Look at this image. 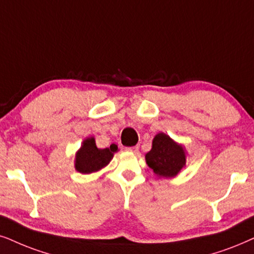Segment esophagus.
Instances as JSON below:
<instances>
[{
	"instance_id": "1",
	"label": "esophagus",
	"mask_w": 254,
	"mask_h": 254,
	"mask_svg": "<svg viewBox=\"0 0 254 254\" xmlns=\"http://www.w3.org/2000/svg\"><path fill=\"white\" fill-rule=\"evenodd\" d=\"M138 149H139V146H138V145H136V146H129V147H127V151H131V152H137Z\"/></svg>"
}]
</instances>
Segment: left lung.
<instances>
[{"label":"left lung","instance_id":"left-lung-1","mask_svg":"<svg viewBox=\"0 0 254 254\" xmlns=\"http://www.w3.org/2000/svg\"><path fill=\"white\" fill-rule=\"evenodd\" d=\"M146 164L159 177H175L185 165V152L168 134L160 132L153 138L152 149L145 155Z\"/></svg>","mask_w":254,"mask_h":254}]
</instances>
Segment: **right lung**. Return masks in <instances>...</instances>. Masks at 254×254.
Returning a JSON list of instances; mask_svg holds the SVG:
<instances>
[{
  "label": "right lung",
  "instance_id": "obj_1",
  "mask_svg": "<svg viewBox=\"0 0 254 254\" xmlns=\"http://www.w3.org/2000/svg\"><path fill=\"white\" fill-rule=\"evenodd\" d=\"M117 151V145L112 144L107 149H98L95 138H86L81 150L76 155V170L81 173H91L107 166Z\"/></svg>",
  "mask_w": 254,
  "mask_h": 254
}]
</instances>
